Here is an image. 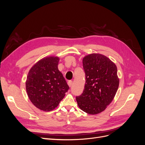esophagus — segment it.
I'll use <instances>...</instances> for the list:
<instances>
[{"instance_id": "34e87169", "label": "esophagus", "mask_w": 145, "mask_h": 145, "mask_svg": "<svg viewBox=\"0 0 145 145\" xmlns=\"http://www.w3.org/2000/svg\"><path fill=\"white\" fill-rule=\"evenodd\" d=\"M72 80H69V81H68V86H69V87H71V86H72Z\"/></svg>"}]
</instances>
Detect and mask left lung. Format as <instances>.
I'll return each mask as SVG.
<instances>
[{
    "label": "left lung",
    "mask_w": 145,
    "mask_h": 145,
    "mask_svg": "<svg viewBox=\"0 0 145 145\" xmlns=\"http://www.w3.org/2000/svg\"><path fill=\"white\" fill-rule=\"evenodd\" d=\"M83 67L86 82L83 93L76 97L77 105L89 114H97L115 97L119 86L117 68L106 56L97 53L85 56Z\"/></svg>",
    "instance_id": "1"
}]
</instances>
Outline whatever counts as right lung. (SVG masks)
<instances>
[{
    "mask_svg": "<svg viewBox=\"0 0 145 145\" xmlns=\"http://www.w3.org/2000/svg\"><path fill=\"white\" fill-rule=\"evenodd\" d=\"M59 58L49 56L35 63L29 69L26 90L31 102L38 109L51 111L57 107L69 89L59 69Z\"/></svg>",
    "mask_w": 145,
    "mask_h": 145,
    "instance_id": "add662e5",
    "label": "right lung"
}]
</instances>
